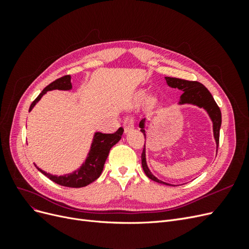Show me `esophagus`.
Here are the masks:
<instances>
[{
  "mask_svg": "<svg viewBox=\"0 0 249 249\" xmlns=\"http://www.w3.org/2000/svg\"><path fill=\"white\" fill-rule=\"evenodd\" d=\"M124 129L125 134L131 133L134 129V119L125 118L124 122Z\"/></svg>",
  "mask_w": 249,
  "mask_h": 249,
  "instance_id": "obj_1",
  "label": "esophagus"
}]
</instances>
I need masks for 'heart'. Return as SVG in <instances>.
<instances>
[{"mask_svg": "<svg viewBox=\"0 0 249 249\" xmlns=\"http://www.w3.org/2000/svg\"><path fill=\"white\" fill-rule=\"evenodd\" d=\"M145 96H146V93H145L144 91L139 92V93H138V96H137L138 102H143V101H144ZM157 104H158V100L156 99V97L150 96V97H148L146 103H145V108H146L148 111H150V110H153V109H155V108L157 107Z\"/></svg>", "mask_w": 249, "mask_h": 249, "instance_id": "1", "label": "heart"}]
</instances>
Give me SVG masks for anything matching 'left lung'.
<instances>
[{"mask_svg": "<svg viewBox=\"0 0 249 249\" xmlns=\"http://www.w3.org/2000/svg\"><path fill=\"white\" fill-rule=\"evenodd\" d=\"M167 85L171 88H178L180 91H183L182 95L179 97L178 105H194L199 108H203L209 114L211 120L213 123V133L214 138L216 141V149H218V145H219V132L221 126V111L218 107V105L214 101V97L210 93L209 90L203 86L201 83L196 81H187L183 79L178 78H170L165 77ZM140 131L144 135V138L146 139V133H145V118H143L139 124ZM141 162H142V168L144 170L145 175L150 179L155 180L157 183L164 184L167 186H173L171 184L165 183L163 180L157 178L152 172H150L147 163H146V154H145V142L144 147H143V152L141 155Z\"/></svg>", "mask_w": 249, "mask_h": 249, "instance_id": "1", "label": "left lung"}]
</instances>
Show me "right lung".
<instances>
[{
  "label": "right lung",
  "mask_w": 249,
  "mask_h": 249,
  "mask_svg": "<svg viewBox=\"0 0 249 249\" xmlns=\"http://www.w3.org/2000/svg\"><path fill=\"white\" fill-rule=\"evenodd\" d=\"M71 79V76H64L62 78L57 79L54 82H52L50 85H48L42 90L41 93L37 96L35 101L31 104L29 112L34 108V106L39 102L42 95L46 94L48 91L55 89L71 90L72 88ZM123 133V127H119V129L113 134H103L101 132H95L91 146H90V150L86 157L85 162L81 165L80 168L71 173H66V175L63 176L51 175V173L40 169L35 163L34 165L41 173H43L44 176L58 185L71 188L85 187L90 183L94 182V180L101 176L105 162L107 160L111 147L113 145H115L116 143L122 139Z\"/></svg>",
  "instance_id": "add662e5"
}]
</instances>
